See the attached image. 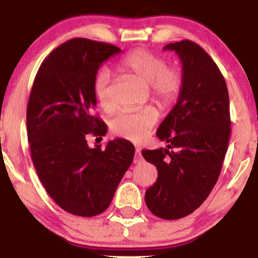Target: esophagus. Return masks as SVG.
I'll use <instances>...</instances> for the list:
<instances>
[{
    "mask_svg": "<svg viewBox=\"0 0 258 258\" xmlns=\"http://www.w3.org/2000/svg\"><path fill=\"white\" fill-rule=\"evenodd\" d=\"M142 161H143V157H142V154H141V149L137 148L135 151V156H134V163H141Z\"/></svg>",
    "mask_w": 258,
    "mask_h": 258,
    "instance_id": "obj_1",
    "label": "esophagus"
}]
</instances>
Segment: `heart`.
<instances>
[{
  "mask_svg": "<svg viewBox=\"0 0 258 258\" xmlns=\"http://www.w3.org/2000/svg\"><path fill=\"white\" fill-rule=\"evenodd\" d=\"M118 68L132 74L149 86L151 98L161 108L175 103L183 87V75L178 67H167L163 56L146 49H136L121 59ZM98 104L104 111H112L115 102L111 91V75L107 69L97 74L94 83ZM158 121L157 111L144 108L140 111L121 112L111 121V129L123 139L140 143L150 135Z\"/></svg>",
  "mask_w": 258,
  "mask_h": 258,
  "instance_id": "obj_1",
  "label": "heart"
}]
</instances>
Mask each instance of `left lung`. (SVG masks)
<instances>
[{
    "mask_svg": "<svg viewBox=\"0 0 258 258\" xmlns=\"http://www.w3.org/2000/svg\"><path fill=\"white\" fill-rule=\"evenodd\" d=\"M163 50L181 59L183 87L156 133L167 148L142 150L158 172L144 200L155 216L178 220L195 211L216 184L230 137V110L224 77L199 44L184 40Z\"/></svg>",
    "mask_w": 258,
    "mask_h": 258,
    "instance_id": "1",
    "label": "left lung"
}]
</instances>
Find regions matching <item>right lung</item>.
Returning <instances> with one entry per match:
<instances>
[{"label":"right lung","mask_w":258,"mask_h":258,"mask_svg":"<svg viewBox=\"0 0 258 258\" xmlns=\"http://www.w3.org/2000/svg\"><path fill=\"white\" fill-rule=\"evenodd\" d=\"M122 50L112 44L73 38L52 50L34 80L27 107V134L34 167L55 203L93 217L110 206L135 147L109 141L90 148L86 136H104L107 125L93 114L94 83L102 63Z\"/></svg>","instance_id":"right-lung-1"}]
</instances>
